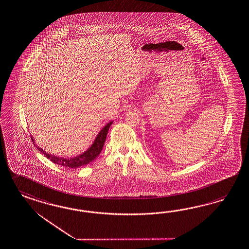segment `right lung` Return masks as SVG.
I'll list each match as a JSON object with an SVG mask.
<instances>
[{
    "instance_id": "1",
    "label": "right lung",
    "mask_w": 249,
    "mask_h": 249,
    "mask_svg": "<svg viewBox=\"0 0 249 249\" xmlns=\"http://www.w3.org/2000/svg\"><path fill=\"white\" fill-rule=\"evenodd\" d=\"M113 122L114 121H110L109 123H107L99 131V133L96 135L95 140L92 142V144L84 153H80V154H78L77 156L71 157V158L59 157V156H56L54 154H51L50 153L45 152L42 148H40V147L38 146L36 144V142L33 139L32 135V142H33L34 145H36L38 151L40 153H42V154H44L48 159L51 160V161H53L54 163L58 164V165L64 166V167L76 169V168H78V167L89 164L92 160L96 159V157L100 154L101 151H102L103 146H104V143L106 142V138H107V135L109 127L111 126Z\"/></svg>"
}]
</instances>
